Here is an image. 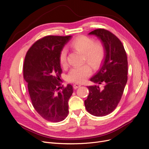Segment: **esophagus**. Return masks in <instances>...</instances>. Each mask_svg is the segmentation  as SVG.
<instances>
[{
	"mask_svg": "<svg viewBox=\"0 0 149 149\" xmlns=\"http://www.w3.org/2000/svg\"><path fill=\"white\" fill-rule=\"evenodd\" d=\"M81 84H80V83H74V89H77V88H79L80 86H81Z\"/></svg>",
	"mask_w": 149,
	"mask_h": 149,
	"instance_id": "obj_1",
	"label": "esophagus"
}]
</instances>
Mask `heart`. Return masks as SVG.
Instances as JSON below:
<instances>
[{
	"mask_svg": "<svg viewBox=\"0 0 149 149\" xmlns=\"http://www.w3.org/2000/svg\"><path fill=\"white\" fill-rule=\"evenodd\" d=\"M70 46L75 51L82 53L83 61L88 62L93 69L98 68L105 57V48L100 42H94L91 37L81 35L75 38L70 43ZM59 60L61 65L66 68L68 66L67 50L62 48L60 52ZM92 70L88 63L73 68L68 74L67 78L69 81L81 83L90 76Z\"/></svg>",
	"mask_w": 149,
	"mask_h": 149,
	"instance_id": "1",
	"label": "heart"
}]
</instances>
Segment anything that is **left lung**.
Returning a JSON list of instances; mask_svg holds the SVG:
<instances>
[{
	"label": "left lung",
	"instance_id": "1",
	"mask_svg": "<svg viewBox=\"0 0 149 149\" xmlns=\"http://www.w3.org/2000/svg\"><path fill=\"white\" fill-rule=\"evenodd\" d=\"M89 34L100 38L104 46V61L98 72L90 79L104 86H88L89 93L84 105L91 115L103 116L112 112L121 99L127 81V57L120 39L109 31L99 28Z\"/></svg>",
	"mask_w": 149,
	"mask_h": 149
}]
</instances>
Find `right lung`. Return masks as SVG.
Listing matches in <instances>:
<instances>
[{
    "label": "right lung",
    "mask_w": 149,
    "mask_h": 149,
    "mask_svg": "<svg viewBox=\"0 0 149 149\" xmlns=\"http://www.w3.org/2000/svg\"><path fill=\"white\" fill-rule=\"evenodd\" d=\"M70 37L47 36L39 39L27 51L23 63V78L32 104L43 118L51 122L64 120L69 113L73 88L70 84L61 87L59 56Z\"/></svg>",
    "instance_id": "right-lung-1"
}]
</instances>
